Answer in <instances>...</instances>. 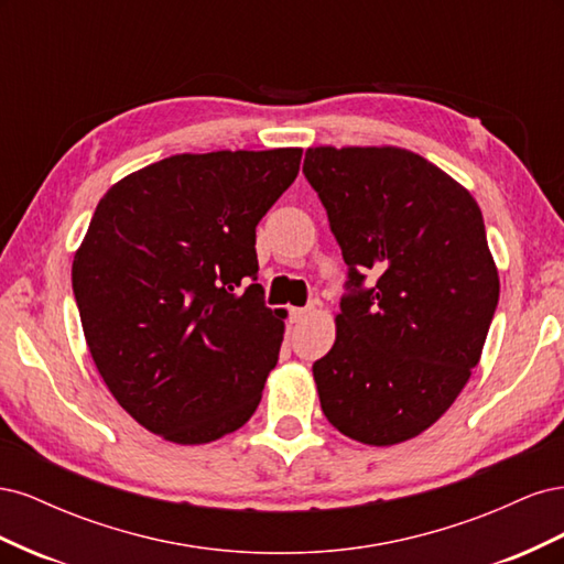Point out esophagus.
Wrapping results in <instances>:
<instances>
[{"label": "esophagus", "instance_id": "34e87169", "mask_svg": "<svg viewBox=\"0 0 564 564\" xmlns=\"http://www.w3.org/2000/svg\"><path fill=\"white\" fill-rule=\"evenodd\" d=\"M308 313H311V308H292V311H289V315H292L294 322H301L303 317H308Z\"/></svg>", "mask_w": 564, "mask_h": 564}]
</instances>
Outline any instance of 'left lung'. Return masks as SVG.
Wrapping results in <instances>:
<instances>
[{
    "instance_id": "obj_1",
    "label": "left lung",
    "mask_w": 564,
    "mask_h": 564,
    "mask_svg": "<svg viewBox=\"0 0 564 564\" xmlns=\"http://www.w3.org/2000/svg\"><path fill=\"white\" fill-rule=\"evenodd\" d=\"M303 174L350 289L334 346L313 365L322 412L357 442L398 445L431 429L480 362L499 303L482 212L440 166L395 145L308 148Z\"/></svg>"
}]
</instances>
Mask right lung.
I'll return each mask as SVG.
<instances>
[{
  "label": "right lung",
  "mask_w": 564,
  "mask_h": 564,
  "mask_svg": "<svg viewBox=\"0 0 564 564\" xmlns=\"http://www.w3.org/2000/svg\"><path fill=\"white\" fill-rule=\"evenodd\" d=\"M301 155L183 152L100 197L73 292L100 379L150 433L207 445L259 406L284 322L253 284L256 226L299 176Z\"/></svg>",
  "instance_id": "obj_1"
}]
</instances>
